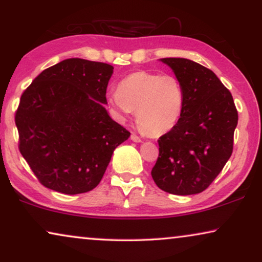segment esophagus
<instances>
[{
  "mask_svg": "<svg viewBox=\"0 0 262 262\" xmlns=\"http://www.w3.org/2000/svg\"><path fill=\"white\" fill-rule=\"evenodd\" d=\"M131 139H132V141H134V142H142V138L141 137H139V136L138 135H136V134H132L131 135Z\"/></svg>",
  "mask_w": 262,
  "mask_h": 262,
  "instance_id": "obj_1",
  "label": "esophagus"
}]
</instances>
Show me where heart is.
I'll list each match as a JSON object with an SVG mask.
<instances>
[{
	"label": "heart",
	"mask_w": 262,
	"mask_h": 262,
	"mask_svg": "<svg viewBox=\"0 0 262 262\" xmlns=\"http://www.w3.org/2000/svg\"><path fill=\"white\" fill-rule=\"evenodd\" d=\"M117 116L125 119L136 112L141 130L150 137H161L173 130L185 107V93L174 75L136 71L124 78L108 96Z\"/></svg>",
	"instance_id": "obj_1"
}]
</instances>
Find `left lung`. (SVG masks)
Masks as SVG:
<instances>
[{"instance_id": "obj_1", "label": "left lung", "mask_w": 262, "mask_h": 262, "mask_svg": "<svg viewBox=\"0 0 262 262\" xmlns=\"http://www.w3.org/2000/svg\"><path fill=\"white\" fill-rule=\"evenodd\" d=\"M161 60L180 80L185 107L173 130L159 139L151 177L170 194H196L212 184L230 159L237 110L212 70L186 58Z\"/></svg>"}]
</instances>
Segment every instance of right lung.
Listing matches in <instances>:
<instances>
[{"label":"right lung","mask_w":262,"mask_h":262,"mask_svg":"<svg viewBox=\"0 0 262 262\" xmlns=\"http://www.w3.org/2000/svg\"><path fill=\"white\" fill-rule=\"evenodd\" d=\"M112 73L110 64L70 58L25 89L15 112L19 150L42 186L64 194L92 191L130 137L103 107Z\"/></svg>","instance_id":"1"}]
</instances>
